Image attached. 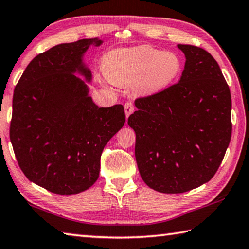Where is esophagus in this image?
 Listing matches in <instances>:
<instances>
[{
    "mask_svg": "<svg viewBox=\"0 0 249 249\" xmlns=\"http://www.w3.org/2000/svg\"><path fill=\"white\" fill-rule=\"evenodd\" d=\"M125 113H126V117H128L132 113L135 111V105L132 101H127L125 103Z\"/></svg>",
    "mask_w": 249,
    "mask_h": 249,
    "instance_id": "34e87169",
    "label": "esophagus"
}]
</instances>
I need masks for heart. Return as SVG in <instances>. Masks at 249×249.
<instances>
[{
    "mask_svg": "<svg viewBox=\"0 0 249 249\" xmlns=\"http://www.w3.org/2000/svg\"><path fill=\"white\" fill-rule=\"evenodd\" d=\"M182 63L173 52H162L149 46L116 50L105 58L103 71L113 84L127 86L140 79L149 92L159 91L173 81Z\"/></svg>",
    "mask_w": 249,
    "mask_h": 249,
    "instance_id": "b5f03b06",
    "label": "heart"
}]
</instances>
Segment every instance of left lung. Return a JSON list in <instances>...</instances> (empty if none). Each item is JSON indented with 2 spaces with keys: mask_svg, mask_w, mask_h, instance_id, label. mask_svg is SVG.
<instances>
[{
  "mask_svg": "<svg viewBox=\"0 0 249 249\" xmlns=\"http://www.w3.org/2000/svg\"><path fill=\"white\" fill-rule=\"evenodd\" d=\"M178 47L186 57L178 83L137 98L128 117L140 176L165 194L209 182L232 135L231 92L218 63L201 48Z\"/></svg>",
  "mask_w": 249,
  "mask_h": 249,
  "instance_id": "8db88e82",
  "label": "left lung"
}]
</instances>
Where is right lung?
<instances>
[{"label": "right lung", "mask_w": 249, "mask_h": 249, "mask_svg": "<svg viewBox=\"0 0 249 249\" xmlns=\"http://www.w3.org/2000/svg\"><path fill=\"white\" fill-rule=\"evenodd\" d=\"M92 43L102 41L81 39L38 54L13 96L10 138L18 165L31 182L58 195L92 186L103 148L125 123L123 106L99 107L74 75L91 79L83 55Z\"/></svg>", "instance_id": "right-lung-1"}]
</instances>
